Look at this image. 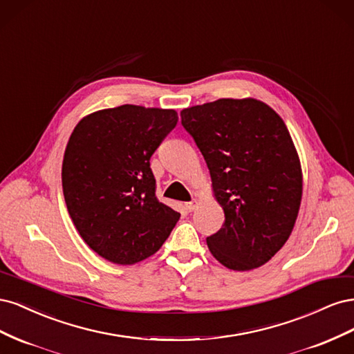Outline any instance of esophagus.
I'll return each mask as SVG.
<instances>
[{"instance_id": "34e87169", "label": "esophagus", "mask_w": 354, "mask_h": 354, "mask_svg": "<svg viewBox=\"0 0 354 354\" xmlns=\"http://www.w3.org/2000/svg\"><path fill=\"white\" fill-rule=\"evenodd\" d=\"M196 207H198V202L196 201H192V202L186 203V209L187 211H194Z\"/></svg>"}]
</instances>
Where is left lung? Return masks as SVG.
Instances as JSON below:
<instances>
[{"label": "left lung", "instance_id": "obj_1", "mask_svg": "<svg viewBox=\"0 0 354 354\" xmlns=\"http://www.w3.org/2000/svg\"><path fill=\"white\" fill-rule=\"evenodd\" d=\"M180 116L224 211L208 248L230 270H254L291 236L301 205L303 171L291 134L269 104L252 97L192 106Z\"/></svg>", "mask_w": 354, "mask_h": 354}]
</instances>
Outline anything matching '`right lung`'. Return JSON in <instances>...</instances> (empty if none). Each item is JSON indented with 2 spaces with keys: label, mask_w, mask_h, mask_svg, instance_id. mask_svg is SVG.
Here are the masks:
<instances>
[{
  "label": "right lung",
  "mask_w": 354,
  "mask_h": 354,
  "mask_svg": "<svg viewBox=\"0 0 354 354\" xmlns=\"http://www.w3.org/2000/svg\"><path fill=\"white\" fill-rule=\"evenodd\" d=\"M177 121L174 109L122 104L73 128L62 164L63 196L81 238L104 260L143 261L177 224L180 212L155 196L149 162Z\"/></svg>",
  "instance_id": "right-lung-1"
}]
</instances>
